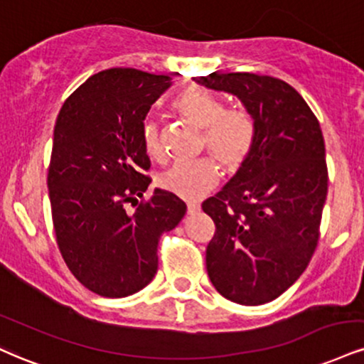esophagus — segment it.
<instances>
[{
    "mask_svg": "<svg viewBox=\"0 0 364 364\" xmlns=\"http://www.w3.org/2000/svg\"><path fill=\"white\" fill-rule=\"evenodd\" d=\"M200 203H188V213H190V215H195V213H198L200 212Z\"/></svg>",
    "mask_w": 364,
    "mask_h": 364,
    "instance_id": "34e87169",
    "label": "esophagus"
}]
</instances>
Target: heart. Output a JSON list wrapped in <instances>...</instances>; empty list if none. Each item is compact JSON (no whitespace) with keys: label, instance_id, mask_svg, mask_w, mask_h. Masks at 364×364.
Here are the masks:
<instances>
[{"label":"heart","instance_id":"heart-1","mask_svg":"<svg viewBox=\"0 0 364 364\" xmlns=\"http://www.w3.org/2000/svg\"><path fill=\"white\" fill-rule=\"evenodd\" d=\"M173 107L188 125L201 130V147L212 152L227 173H235L242 168L251 156L256 139V125L251 113L244 108H225L220 98L200 87L186 90ZM142 144L152 159H163V140L156 122L149 120L144 124ZM218 179V166L212 159H200L196 163L174 164L159 178V185L179 198L195 201L213 190Z\"/></svg>","mask_w":364,"mask_h":364}]
</instances>
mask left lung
<instances>
[{
    "label": "left lung",
    "mask_w": 364,
    "mask_h": 364,
    "mask_svg": "<svg viewBox=\"0 0 364 364\" xmlns=\"http://www.w3.org/2000/svg\"><path fill=\"white\" fill-rule=\"evenodd\" d=\"M193 81L237 96L256 125L251 156L201 205L217 227L207 247L210 282L235 304H268L301 277L317 247L327 196L321 125L277 77L212 73Z\"/></svg>",
    "instance_id": "left-lung-1"
}]
</instances>
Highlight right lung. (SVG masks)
Segmentation results:
<instances>
[{"mask_svg": "<svg viewBox=\"0 0 364 364\" xmlns=\"http://www.w3.org/2000/svg\"><path fill=\"white\" fill-rule=\"evenodd\" d=\"M169 76L139 69H107L65 100L54 127L49 198L65 264L87 290L122 299L142 290L157 273V242L186 213L185 201L151 185L142 144L149 110L168 91Z\"/></svg>", "mask_w": 364, "mask_h": 364, "instance_id": "add662e5", "label": "right lung"}]
</instances>
